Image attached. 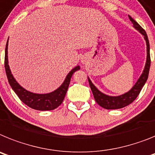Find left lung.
I'll use <instances>...</instances> for the list:
<instances>
[{
    "mask_svg": "<svg viewBox=\"0 0 155 155\" xmlns=\"http://www.w3.org/2000/svg\"><path fill=\"white\" fill-rule=\"evenodd\" d=\"M130 21L132 23L134 24V27L137 30H138L141 34L144 37L145 40L147 43V61L145 64L144 69L143 71V73L141 74L140 77L137 80L135 85L133 87V88L130 91H128L126 94L120 95V96L117 97H111L106 95L98 91L97 87L92 83L91 79L88 78L89 84L91 87V91H92L93 94H94V99L96 101L97 103L101 106V107L105 108V109H118V108H122L126 106L129 105L130 104L135 100L137 96L139 95L140 92L142 90L143 87L144 86L145 83L147 82V79L148 78L149 70H150V44H149V40L147 35L146 32L139 24L137 23V21L132 18L131 16L129 15Z\"/></svg>",
    "mask_w": 155,
    "mask_h": 155,
    "instance_id": "left-lung-1",
    "label": "left lung"
}]
</instances>
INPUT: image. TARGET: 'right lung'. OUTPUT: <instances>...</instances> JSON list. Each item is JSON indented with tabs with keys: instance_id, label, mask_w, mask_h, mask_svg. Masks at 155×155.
I'll return each mask as SVG.
<instances>
[{
	"instance_id": "1",
	"label": "right lung",
	"mask_w": 155,
	"mask_h": 155,
	"mask_svg": "<svg viewBox=\"0 0 155 155\" xmlns=\"http://www.w3.org/2000/svg\"><path fill=\"white\" fill-rule=\"evenodd\" d=\"M8 40L7 41L6 48H5V72H6L7 77L8 79L9 84L12 87L13 91H15V93L18 95L20 100L31 108L39 110V111H48V110H54L57 108L62 103L64 97H65L72 74L76 71L79 70L80 67L78 65V66L72 68L70 71L69 73L67 75L64 83L61 84V87L58 88L57 90H55L53 92L44 94H34V93L29 92V91L25 90L23 87H21L16 82L15 78L13 77L12 74L11 72L8 65Z\"/></svg>"
}]
</instances>
